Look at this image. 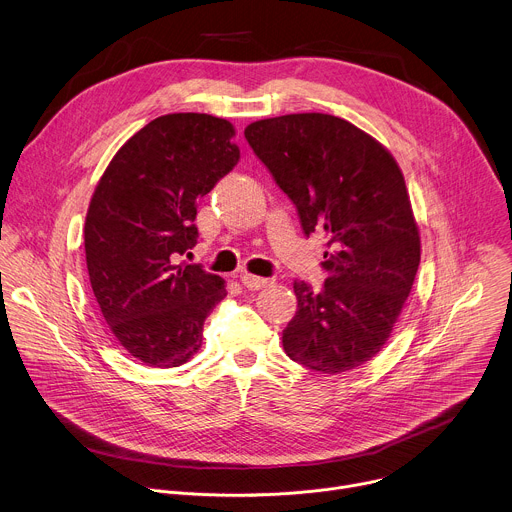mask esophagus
I'll list each match as a JSON object with an SVG mask.
<instances>
[{
	"mask_svg": "<svg viewBox=\"0 0 512 512\" xmlns=\"http://www.w3.org/2000/svg\"><path fill=\"white\" fill-rule=\"evenodd\" d=\"M241 283H243L247 289H261V287H267V285L271 283V279L259 277V275H251V273H243V275H241Z\"/></svg>",
	"mask_w": 512,
	"mask_h": 512,
	"instance_id": "esophagus-1",
	"label": "esophagus"
}]
</instances>
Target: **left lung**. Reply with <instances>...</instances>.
<instances>
[{"instance_id": "obj_1", "label": "left lung", "mask_w": 512, "mask_h": 512, "mask_svg": "<svg viewBox=\"0 0 512 512\" xmlns=\"http://www.w3.org/2000/svg\"><path fill=\"white\" fill-rule=\"evenodd\" d=\"M245 137L304 233L330 247L320 294L294 281L298 312L283 350L308 369L348 373L387 344L417 275L421 237L403 172L373 135L326 113L259 119Z\"/></svg>"}]
</instances>
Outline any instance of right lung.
I'll list each match as a JSON object with an SVG mask.
<instances>
[{
	"instance_id": "obj_1",
	"label": "right lung",
	"mask_w": 512,
	"mask_h": 512,
	"mask_svg": "<svg viewBox=\"0 0 512 512\" xmlns=\"http://www.w3.org/2000/svg\"><path fill=\"white\" fill-rule=\"evenodd\" d=\"M231 121L170 113L131 135L99 178L85 218L95 300L139 362L170 369L202 346L223 277L176 263L198 237L196 202L239 162Z\"/></svg>"
}]
</instances>
